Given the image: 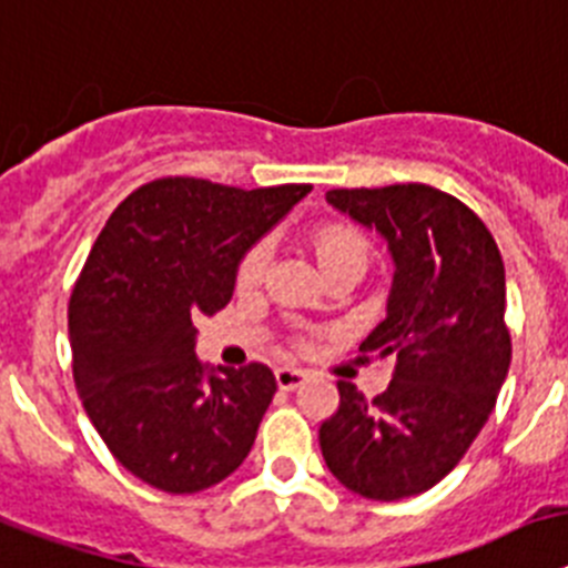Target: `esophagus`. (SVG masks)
Listing matches in <instances>:
<instances>
[{
    "label": "esophagus",
    "instance_id": "1",
    "mask_svg": "<svg viewBox=\"0 0 568 568\" xmlns=\"http://www.w3.org/2000/svg\"><path fill=\"white\" fill-rule=\"evenodd\" d=\"M274 377H277V386L283 388V392H294L297 386H303L308 374L300 372V368L285 366V368H277V372H274Z\"/></svg>",
    "mask_w": 568,
    "mask_h": 568
}]
</instances>
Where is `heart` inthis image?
I'll return each mask as SVG.
<instances>
[{"mask_svg": "<svg viewBox=\"0 0 568 568\" xmlns=\"http://www.w3.org/2000/svg\"><path fill=\"white\" fill-rule=\"evenodd\" d=\"M314 251H317V260L323 268H332L337 263H348V260H357V263H366L368 256V240L363 236V231L354 229L348 223H325L314 231ZM265 268H268V245L254 243L251 248H245V254L240 256L234 271V283L240 291H254L256 285L263 283ZM305 345V343H300Z\"/></svg>", "mask_w": 568, "mask_h": 568, "instance_id": "heart-1", "label": "heart"}]
</instances>
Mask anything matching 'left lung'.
Segmentation results:
<instances>
[{"label":"left lung","instance_id":"left-lung-1","mask_svg":"<svg viewBox=\"0 0 568 568\" xmlns=\"http://www.w3.org/2000/svg\"><path fill=\"white\" fill-rule=\"evenodd\" d=\"M325 200L388 243L386 320L359 352L397 359L374 400L339 379L337 412L320 426L325 466L368 500L420 495L463 460L509 374L503 256L475 211L423 182Z\"/></svg>","mask_w":568,"mask_h":568}]
</instances>
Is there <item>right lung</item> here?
<instances>
[{"mask_svg":"<svg viewBox=\"0 0 568 568\" xmlns=\"http://www.w3.org/2000/svg\"><path fill=\"white\" fill-rule=\"evenodd\" d=\"M308 191L165 176L97 236L68 305L73 383L111 455L148 486L194 495L248 457L277 379L263 363H200L194 323L231 303L240 256Z\"/></svg>","mask_w":568,"mask_h":568,"instance_id":"obj_1","label":"right lung"}]
</instances>
